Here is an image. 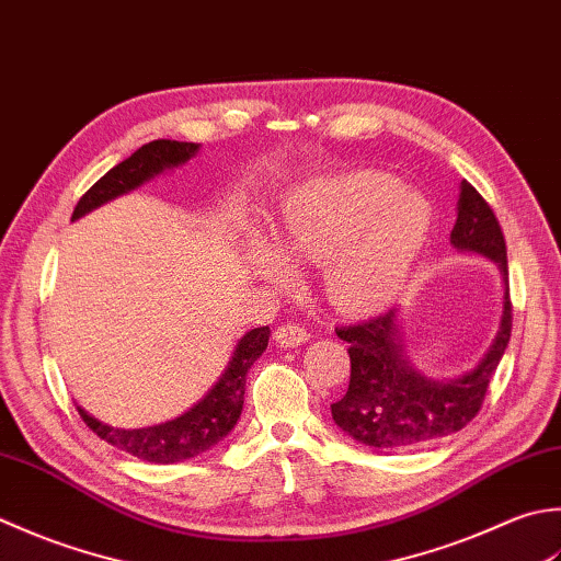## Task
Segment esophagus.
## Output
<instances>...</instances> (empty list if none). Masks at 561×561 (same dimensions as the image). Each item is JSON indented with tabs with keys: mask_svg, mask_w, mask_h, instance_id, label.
<instances>
[{
	"mask_svg": "<svg viewBox=\"0 0 561 561\" xmlns=\"http://www.w3.org/2000/svg\"><path fill=\"white\" fill-rule=\"evenodd\" d=\"M273 339H276V344L280 348H295V346H302L310 334H307V329L300 324H280L276 331H273Z\"/></svg>",
	"mask_w": 561,
	"mask_h": 561,
	"instance_id": "34e87169",
	"label": "esophagus"
}]
</instances>
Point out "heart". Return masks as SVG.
Listing matches in <instances>:
<instances>
[{
	"mask_svg": "<svg viewBox=\"0 0 561 561\" xmlns=\"http://www.w3.org/2000/svg\"><path fill=\"white\" fill-rule=\"evenodd\" d=\"M428 205L397 193L373 171L317 181L285 213L280 256L290 266H327V290L346 310H370L402 288L428 234ZM271 276L288 283L280 264Z\"/></svg>",
	"mask_w": 561,
	"mask_h": 561,
	"instance_id": "obj_1",
	"label": "heart"
}]
</instances>
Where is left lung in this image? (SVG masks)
<instances>
[{
    "label": "left lung",
    "mask_w": 561,
    "mask_h": 561,
    "mask_svg": "<svg viewBox=\"0 0 561 561\" xmlns=\"http://www.w3.org/2000/svg\"><path fill=\"white\" fill-rule=\"evenodd\" d=\"M450 244L494 259L504 273V317L486 356L472 373L457 380H428L411 368L397 336L394 310L336 327L348 344L351 382L346 394L331 404V416L358 443L380 450L419 448L462 431L484 404L491 377L511 341L513 305L508 288L506 239L491 205L472 184L462 181Z\"/></svg>",
    "instance_id": "obj_1"
}]
</instances>
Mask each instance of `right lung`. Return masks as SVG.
<instances>
[{"mask_svg": "<svg viewBox=\"0 0 561 561\" xmlns=\"http://www.w3.org/2000/svg\"><path fill=\"white\" fill-rule=\"evenodd\" d=\"M198 152V142H176V140H152L142 145L140 150L133 152L125 162L116 164L106 171L94 186H91L72 213V220L87 215L99 205L108 203L111 198L121 196L145 184L159 171L169 167H179ZM271 331L268 327L251 329L239 339L234 356L227 365L220 380L215 382L213 390L205 394L198 404H193L186 414L167 421L159 426L147 428H111L101 421L91 419L87 411L77 407L79 416L84 424L96 433L101 440L116 445L118 450L140 457L145 462L154 465H171L188 460L205 450H210L215 443H220L227 433L234 428L244 407V390H247V373L254 360L266 351Z\"/></svg>", "mask_w": 561, "mask_h": 561, "instance_id": "add662e5", "label": "right lung"}]
</instances>
